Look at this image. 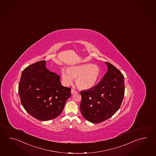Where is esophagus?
I'll return each instance as SVG.
<instances>
[{"label": "esophagus", "mask_w": 156, "mask_h": 156, "mask_svg": "<svg viewBox=\"0 0 156 156\" xmlns=\"http://www.w3.org/2000/svg\"><path fill=\"white\" fill-rule=\"evenodd\" d=\"M77 92V91L76 90H75L74 89H72L71 90V93L73 94H74V93H76Z\"/></svg>", "instance_id": "esophagus-1"}]
</instances>
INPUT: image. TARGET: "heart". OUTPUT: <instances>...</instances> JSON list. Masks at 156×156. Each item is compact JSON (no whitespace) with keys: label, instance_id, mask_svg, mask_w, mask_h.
I'll list each match as a JSON object with an SVG mask.
<instances>
[{"label":"heart","instance_id":"obj_1","mask_svg":"<svg viewBox=\"0 0 156 156\" xmlns=\"http://www.w3.org/2000/svg\"><path fill=\"white\" fill-rule=\"evenodd\" d=\"M99 76V68L92 64H84L61 70V77L64 83L70 84L76 78L77 87L84 90L90 89L95 86Z\"/></svg>","mask_w":156,"mask_h":156}]
</instances>
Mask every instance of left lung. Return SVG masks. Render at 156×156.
Here are the masks:
<instances>
[{
  "label": "left lung",
  "instance_id": "8db88e82",
  "mask_svg": "<svg viewBox=\"0 0 156 156\" xmlns=\"http://www.w3.org/2000/svg\"><path fill=\"white\" fill-rule=\"evenodd\" d=\"M105 63L108 71L98 84L80 92L81 113L86 120L93 123L102 122L115 115L124 98L123 74L110 63Z\"/></svg>",
  "mask_w": 156,
  "mask_h": 156
}]
</instances>
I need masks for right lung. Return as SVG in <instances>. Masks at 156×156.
<instances>
[{"label":"right lung","instance_id":"right-lung-1","mask_svg":"<svg viewBox=\"0 0 156 156\" xmlns=\"http://www.w3.org/2000/svg\"><path fill=\"white\" fill-rule=\"evenodd\" d=\"M45 61L32 64L23 70L18 87L26 111L39 121L59 116L71 95L70 88L62 86L60 76L45 68Z\"/></svg>","mask_w":156,"mask_h":156}]
</instances>
